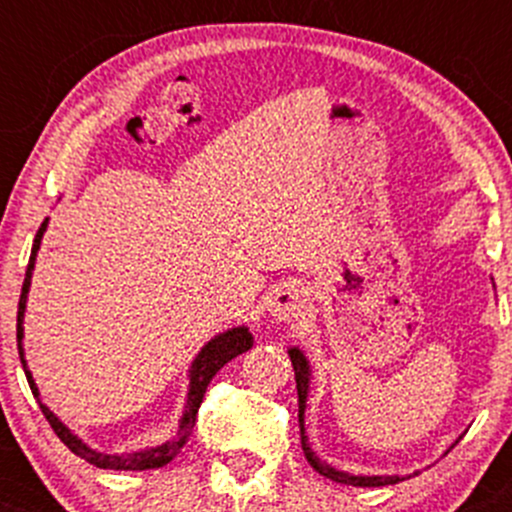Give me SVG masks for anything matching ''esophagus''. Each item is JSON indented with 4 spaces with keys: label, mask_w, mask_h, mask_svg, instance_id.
Returning a JSON list of instances; mask_svg holds the SVG:
<instances>
[{
    "label": "esophagus",
    "mask_w": 512,
    "mask_h": 512,
    "mask_svg": "<svg viewBox=\"0 0 512 512\" xmlns=\"http://www.w3.org/2000/svg\"><path fill=\"white\" fill-rule=\"evenodd\" d=\"M307 309V299L297 287H282L272 294L270 299V314L277 322H294Z\"/></svg>",
    "instance_id": "esophagus-1"
}]
</instances>
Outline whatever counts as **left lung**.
Segmentation results:
<instances>
[{"instance_id": "obj_1", "label": "left lung", "mask_w": 512, "mask_h": 512, "mask_svg": "<svg viewBox=\"0 0 512 512\" xmlns=\"http://www.w3.org/2000/svg\"><path fill=\"white\" fill-rule=\"evenodd\" d=\"M289 359H292L294 379H297L299 433H302V451H304V456H307L309 466H312L314 471L319 473V476H324L329 480H337V483H344V485H359V488H379V485H394V483H399V480H404L401 476H352V473H344V471H337V468L327 466L322 458L314 456V451L309 448V443H307V436H304V409H307L309 379H312V374H309L307 359H304V354L299 352L297 347L289 349ZM453 446H456V443H453ZM414 476H416V473H414Z\"/></svg>"}]
</instances>
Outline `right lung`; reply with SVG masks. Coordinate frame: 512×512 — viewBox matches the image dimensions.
<instances>
[{
    "instance_id": "obj_1",
    "label": "right lung",
    "mask_w": 512,
    "mask_h": 512,
    "mask_svg": "<svg viewBox=\"0 0 512 512\" xmlns=\"http://www.w3.org/2000/svg\"><path fill=\"white\" fill-rule=\"evenodd\" d=\"M46 223H49V220H44V223H41L39 232H36V237H34L32 257H29L27 275H24L22 297H19V312H17L19 359H22L24 374H27V381H29V386H32V394L36 396V399H39V389H36V384H34V379H32V371L27 369V361H24V349H22L24 327H22V322H24V309H27L29 285H32L34 260H36V252H39L41 237H44ZM250 347H252V334L247 332V327H235V329H230V332H223V334H218V337H215V339H210V342L205 344L203 349H200V354L195 356L193 366H190L188 404H185V414H183V418H180L178 433H175V438L165 441L163 446L146 448V451H136V453H121V456H108V453H98V451H94V448L86 446V443L81 441L79 436H74V433H71L69 428H66L64 423H61L59 418L51 414V411L46 409V406L39 401L41 414L46 416V421H49V426L54 428L56 436H59L61 441H64V446H69L71 453H76V456H79V458H84V461L91 463V466L111 468V471H148V468H163L165 463H170L175 456H178L180 448L185 446V441H188L190 433H193L195 414H198L200 404H203L205 389H208V384H210V381H213V376L218 374L220 369H223L227 361H232V359H235V356H240L242 352H247V349H250Z\"/></svg>"
}]
</instances>
